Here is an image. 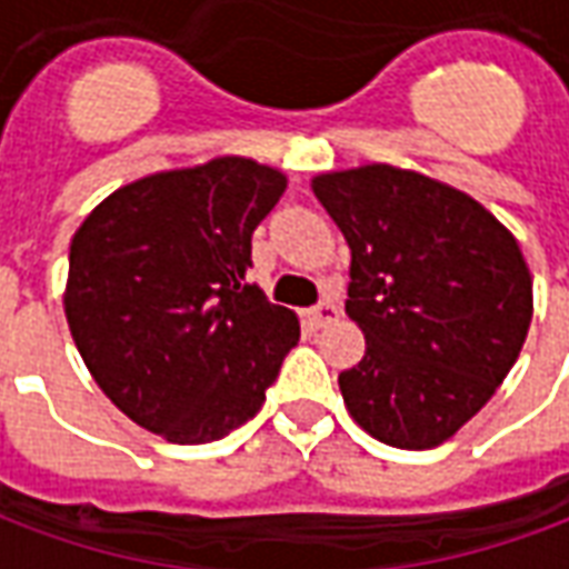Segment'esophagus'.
I'll return each mask as SVG.
<instances>
[{
    "instance_id": "1",
    "label": "esophagus",
    "mask_w": 569,
    "mask_h": 569,
    "mask_svg": "<svg viewBox=\"0 0 569 569\" xmlns=\"http://www.w3.org/2000/svg\"><path fill=\"white\" fill-rule=\"evenodd\" d=\"M308 320H310V326L322 329V326H329V322L338 320V308H335L332 301H320L317 308L308 310Z\"/></svg>"
}]
</instances>
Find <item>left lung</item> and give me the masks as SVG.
<instances>
[{
    "label": "left lung",
    "mask_w": 569,
    "mask_h": 569,
    "mask_svg": "<svg viewBox=\"0 0 569 569\" xmlns=\"http://www.w3.org/2000/svg\"><path fill=\"white\" fill-rule=\"evenodd\" d=\"M350 247L347 317L366 357L338 375L350 418L427 451L488 406L525 347L533 277L512 231L460 188L393 163L310 179Z\"/></svg>",
    "instance_id": "8db88e82"
}]
</instances>
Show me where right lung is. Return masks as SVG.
<instances>
[{"instance_id": "obj_1", "label": "right lung", "mask_w": 569, "mask_h": 569, "mask_svg": "<svg viewBox=\"0 0 569 569\" xmlns=\"http://www.w3.org/2000/svg\"><path fill=\"white\" fill-rule=\"evenodd\" d=\"M268 163L216 154L116 188L69 243V332L137 427L203 445L256 418L298 317L256 283L252 231L286 191Z\"/></svg>"}]
</instances>
